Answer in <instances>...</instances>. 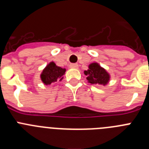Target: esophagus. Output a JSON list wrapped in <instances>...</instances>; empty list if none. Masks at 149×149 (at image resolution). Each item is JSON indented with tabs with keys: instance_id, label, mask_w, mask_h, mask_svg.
<instances>
[{
	"instance_id": "esophagus-1",
	"label": "esophagus",
	"mask_w": 149,
	"mask_h": 149,
	"mask_svg": "<svg viewBox=\"0 0 149 149\" xmlns=\"http://www.w3.org/2000/svg\"><path fill=\"white\" fill-rule=\"evenodd\" d=\"M69 67L71 68H78V64L77 63H72V64H70Z\"/></svg>"
}]
</instances>
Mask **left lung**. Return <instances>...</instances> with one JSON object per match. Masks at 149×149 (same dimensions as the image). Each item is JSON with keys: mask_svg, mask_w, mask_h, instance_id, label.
I'll return each instance as SVG.
<instances>
[{"mask_svg": "<svg viewBox=\"0 0 149 149\" xmlns=\"http://www.w3.org/2000/svg\"><path fill=\"white\" fill-rule=\"evenodd\" d=\"M86 75L88 83L91 84H99L105 86L110 81V74L97 63H93L89 65V68L84 71Z\"/></svg>", "mask_w": 149, "mask_h": 149, "instance_id": "left-lung-1", "label": "left lung"}]
</instances>
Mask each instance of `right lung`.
Wrapping results in <instances>:
<instances>
[{"label": "right lung", "mask_w": 149, "mask_h": 149, "mask_svg": "<svg viewBox=\"0 0 149 149\" xmlns=\"http://www.w3.org/2000/svg\"><path fill=\"white\" fill-rule=\"evenodd\" d=\"M66 71L65 68H63L55 64L54 62H51L46 65L40 74L41 81L45 85H50L52 83L57 81H61Z\"/></svg>", "instance_id": "right-lung-1"}]
</instances>
